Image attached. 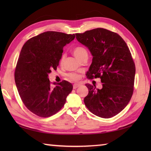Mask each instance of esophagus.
I'll return each instance as SVG.
<instances>
[{
	"instance_id": "34e87169",
	"label": "esophagus",
	"mask_w": 151,
	"mask_h": 151,
	"mask_svg": "<svg viewBox=\"0 0 151 151\" xmlns=\"http://www.w3.org/2000/svg\"><path fill=\"white\" fill-rule=\"evenodd\" d=\"M80 86V84H74L73 85V89H76L77 88H78Z\"/></svg>"
}]
</instances>
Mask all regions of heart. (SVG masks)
<instances>
[{
    "instance_id": "obj_1",
    "label": "heart",
    "mask_w": 151,
    "mask_h": 151,
    "mask_svg": "<svg viewBox=\"0 0 151 151\" xmlns=\"http://www.w3.org/2000/svg\"><path fill=\"white\" fill-rule=\"evenodd\" d=\"M86 53H87V51L84 49V47H76L73 49V54L75 56L78 60L81 58V57ZM64 59H65V54H63L60 58V63H62ZM69 78L70 80H71L73 81H78L81 78V76L77 73H70L68 75Z\"/></svg>"
}]
</instances>
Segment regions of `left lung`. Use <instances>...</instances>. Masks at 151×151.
Returning <instances> with one entry per match:
<instances>
[{
  "label": "left lung",
  "mask_w": 151,
  "mask_h": 151,
  "mask_svg": "<svg viewBox=\"0 0 151 151\" xmlns=\"http://www.w3.org/2000/svg\"><path fill=\"white\" fill-rule=\"evenodd\" d=\"M75 35L93 56L87 77L100 78L102 83L101 89L86 84L89 90L86 106L98 117H114L127 106L133 94L136 67L129 47L119 35L104 28Z\"/></svg>",
  "instance_id": "obj_1"
}]
</instances>
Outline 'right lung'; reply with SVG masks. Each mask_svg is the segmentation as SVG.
I'll return each instance as SVG.
<instances>
[{
	"label": "right lung",
	"mask_w": 151,
	"mask_h": 151,
	"mask_svg": "<svg viewBox=\"0 0 151 151\" xmlns=\"http://www.w3.org/2000/svg\"><path fill=\"white\" fill-rule=\"evenodd\" d=\"M75 37V34L48 31L30 38L22 48L15 70V84L24 104L38 116L56 114L72 91L70 83L54 82L53 86L48 76L59 65L63 47Z\"/></svg>",
	"instance_id": "add662e5"
}]
</instances>
